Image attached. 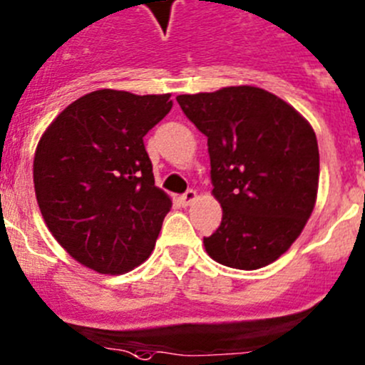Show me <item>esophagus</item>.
<instances>
[{
  "instance_id": "34e87169",
  "label": "esophagus",
  "mask_w": 365,
  "mask_h": 365,
  "mask_svg": "<svg viewBox=\"0 0 365 365\" xmlns=\"http://www.w3.org/2000/svg\"><path fill=\"white\" fill-rule=\"evenodd\" d=\"M196 198H198V194H196V190L189 189V190H185V192L182 194V198H180V200H182L183 205H190V203H192Z\"/></svg>"
}]
</instances>
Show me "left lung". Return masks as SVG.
I'll list each match as a JSON object with an SVG mask.
<instances>
[{"mask_svg":"<svg viewBox=\"0 0 365 365\" xmlns=\"http://www.w3.org/2000/svg\"><path fill=\"white\" fill-rule=\"evenodd\" d=\"M185 117L207 136L214 198L223 217L203 237L220 264L257 270L301 236L319 189V145L309 122L255 86L178 95Z\"/></svg>","mask_w":365,"mask_h":365,"instance_id":"left-lung-1","label":"left lung"}]
</instances>
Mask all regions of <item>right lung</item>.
<instances>
[{
	"instance_id": "right-lung-1",
	"label": "right lung",
	"mask_w": 365,
	"mask_h": 365,
	"mask_svg": "<svg viewBox=\"0 0 365 365\" xmlns=\"http://www.w3.org/2000/svg\"><path fill=\"white\" fill-rule=\"evenodd\" d=\"M171 95L97 90L71 102L43 133L34 187L57 243L98 274H125L155 248L171 198L155 185L144 136Z\"/></svg>"
}]
</instances>
